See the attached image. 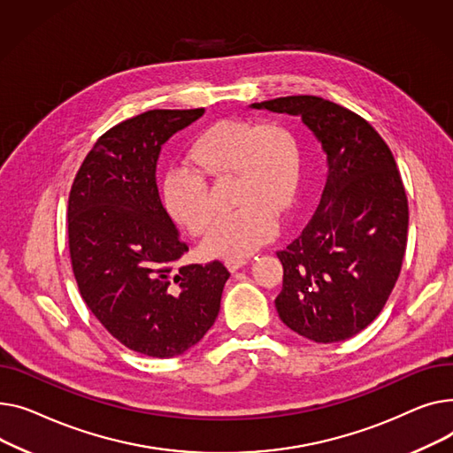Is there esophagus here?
Here are the masks:
<instances>
[{"label": "esophagus", "mask_w": 453, "mask_h": 453, "mask_svg": "<svg viewBox=\"0 0 453 453\" xmlns=\"http://www.w3.org/2000/svg\"><path fill=\"white\" fill-rule=\"evenodd\" d=\"M249 261L247 259H226V269L230 271V273H235V271H239V269H243L245 265H247Z\"/></svg>", "instance_id": "obj_1"}]
</instances>
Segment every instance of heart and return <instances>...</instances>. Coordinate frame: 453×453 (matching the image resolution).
<instances>
[{
	"label": "heart",
	"mask_w": 453,
	"mask_h": 453,
	"mask_svg": "<svg viewBox=\"0 0 453 453\" xmlns=\"http://www.w3.org/2000/svg\"><path fill=\"white\" fill-rule=\"evenodd\" d=\"M188 166H172L163 179L168 214L192 234L214 218L203 175L235 173L234 203L204 237V250L221 259H245L269 243L278 230V211L298 194L300 157L295 139L280 124L226 119L206 127L188 150Z\"/></svg>",
	"instance_id": "1"
}]
</instances>
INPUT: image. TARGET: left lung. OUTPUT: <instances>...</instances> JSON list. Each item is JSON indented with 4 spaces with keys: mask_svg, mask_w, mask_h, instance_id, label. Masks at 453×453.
Returning <instances> with one entry per match:
<instances>
[{
    "mask_svg": "<svg viewBox=\"0 0 453 453\" xmlns=\"http://www.w3.org/2000/svg\"><path fill=\"white\" fill-rule=\"evenodd\" d=\"M298 117L327 157L314 216L285 250L281 322L316 343L348 340L375 320L406 252L408 199L391 150L357 113L320 96L250 104Z\"/></svg>",
    "mask_w": 453,
    "mask_h": 453,
    "instance_id": "obj_1",
    "label": "left lung"
}]
</instances>
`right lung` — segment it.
<instances>
[{
  "mask_svg": "<svg viewBox=\"0 0 453 453\" xmlns=\"http://www.w3.org/2000/svg\"><path fill=\"white\" fill-rule=\"evenodd\" d=\"M204 110H151L111 127L80 166L67 206L73 273L84 302L120 343L172 358L214 326L230 273L221 261L175 263L188 252L157 188L173 133Z\"/></svg>",
  "mask_w": 453,
  "mask_h": 453,
  "instance_id": "right-lung-1",
  "label": "right lung"
}]
</instances>
